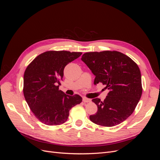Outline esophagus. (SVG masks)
Segmentation results:
<instances>
[{"label":"esophagus","mask_w":160,"mask_h":160,"mask_svg":"<svg viewBox=\"0 0 160 160\" xmlns=\"http://www.w3.org/2000/svg\"><path fill=\"white\" fill-rule=\"evenodd\" d=\"M83 101L84 103H89V102H91V99H88V98H83Z\"/></svg>","instance_id":"esophagus-1"}]
</instances>
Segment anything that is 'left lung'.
<instances>
[{
	"label": "left lung",
	"instance_id": "left-lung-1",
	"mask_svg": "<svg viewBox=\"0 0 160 160\" xmlns=\"http://www.w3.org/2000/svg\"><path fill=\"white\" fill-rule=\"evenodd\" d=\"M81 60L95 76L94 84L105 85L109 91L103 101L92 99L98 111L89 116L92 122L113 127L132 114L142 94L141 72L138 65L123 53L105 51L84 53Z\"/></svg>",
	"mask_w": 160,
	"mask_h": 160
}]
</instances>
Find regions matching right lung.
Wrapping results in <instances>:
<instances>
[{
	"instance_id": "obj_1",
	"label": "right lung",
	"mask_w": 160,
	"mask_h": 160,
	"mask_svg": "<svg viewBox=\"0 0 160 160\" xmlns=\"http://www.w3.org/2000/svg\"><path fill=\"white\" fill-rule=\"evenodd\" d=\"M81 54L66 51H47L27 67L24 73V96L32 112L42 123H64L69 110L82 101L79 95L71 96L59 90L65 67Z\"/></svg>"
}]
</instances>
